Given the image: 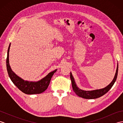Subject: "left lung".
Returning <instances> with one entry per match:
<instances>
[{"instance_id":"8db88e82","label":"left lung","mask_w":123,"mask_h":123,"mask_svg":"<svg viewBox=\"0 0 123 123\" xmlns=\"http://www.w3.org/2000/svg\"><path fill=\"white\" fill-rule=\"evenodd\" d=\"M118 64L117 63V69L115 74L113 80H112V81L109 83V84L106 86V87L100 89H96V90H83L79 88L77 86L76 83L75 82V80L74 77L72 74V73L70 72V79L71 80L72 82V86L73 90H74V92L76 93V95L78 96L82 97L83 98L85 99H96L98 98L99 97H100L102 96L105 95L108 91L111 89V88L113 87L114 83L115 82L117 74H118Z\"/></svg>"}]
</instances>
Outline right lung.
I'll return each mask as SVG.
<instances>
[{
  "mask_svg": "<svg viewBox=\"0 0 123 123\" xmlns=\"http://www.w3.org/2000/svg\"><path fill=\"white\" fill-rule=\"evenodd\" d=\"M10 46V43L9 45L7 51V57L6 60V67L8 74L10 79L13 83L22 91L27 95H33V94L41 93L46 90L50 82L51 78L54 74L57 71L55 69L54 71L49 72L45 77L37 81H29L25 80L22 78L18 76L15 72L12 71L10 68L9 61V52Z\"/></svg>",
  "mask_w": 123,
  "mask_h": 123,
  "instance_id": "obj_1",
  "label": "right lung"
}]
</instances>
